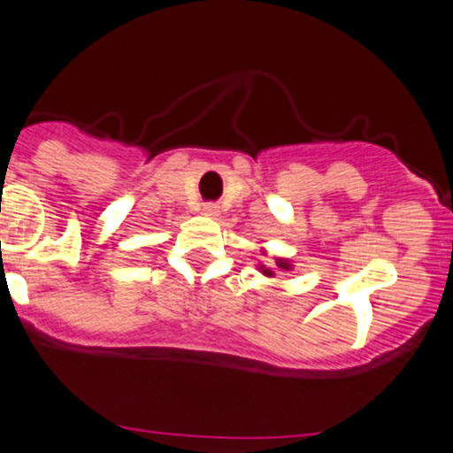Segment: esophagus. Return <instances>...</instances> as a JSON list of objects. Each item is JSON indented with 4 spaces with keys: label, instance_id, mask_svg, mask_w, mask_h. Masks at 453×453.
<instances>
[{
    "label": "esophagus",
    "instance_id": "34e87169",
    "mask_svg": "<svg viewBox=\"0 0 453 453\" xmlns=\"http://www.w3.org/2000/svg\"><path fill=\"white\" fill-rule=\"evenodd\" d=\"M204 215H209V217H215L217 215V207L215 204H204Z\"/></svg>",
    "mask_w": 453,
    "mask_h": 453
}]
</instances>
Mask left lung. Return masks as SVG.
<instances>
[{"label":"left lung","instance_id":"1","mask_svg":"<svg viewBox=\"0 0 453 453\" xmlns=\"http://www.w3.org/2000/svg\"><path fill=\"white\" fill-rule=\"evenodd\" d=\"M276 263H278V267H280V269H290V263H286V261H282V259L276 261ZM261 272L265 273V276H273V272H272V269H265V267H263V265H261Z\"/></svg>","mask_w":453,"mask_h":453}]
</instances>
